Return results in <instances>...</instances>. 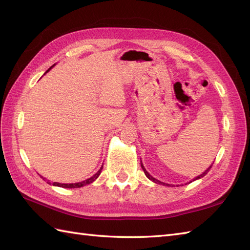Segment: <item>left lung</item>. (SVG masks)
I'll return each instance as SVG.
<instances>
[{
	"label": "left lung",
	"instance_id": "8db88e82",
	"mask_svg": "<svg viewBox=\"0 0 250 250\" xmlns=\"http://www.w3.org/2000/svg\"><path fill=\"white\" fill-rule=\"evenodd\" d=\"M211 166H213V165H211ZM211 166H210V167H209V168H208V170H206V171H204V172H203V173L201 174V175H199V176H197V177H196V178H194V179H193V181H194V180H197V179H199V178H201V177H203L204 175H207V174H208V171L210 170V168H211ZM142 168H143L144 172H145V174H146V176H147V177H148L149 179H151V180H152V181H154V183H155V184H160V185H163V183H162V181H158L157 179H155V178H153L152 176H151V175H150V174H149V173H148V172L146 171V169H145V168H144V166H143V165H142ZM191 183H192V181H191ZM164 185H166V184H164ZM166 186H168V187H169L170 185H166Z\"/></svg>",
	"mask_w": 250,
	"mask_h": 250
}]
</instances>
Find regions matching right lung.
Wrapping results in <instances>:
<instances>
[{"label":"right lung","mask_w":250,"mask_h":250,"mask_svg":"<svg viewBox=\"0 0 250 250\" xmlns=\"http://www.w3.org/2000/svg\"><path fill=\"white\" fill-rule=\"evenodd\" d=\"M52 66H54V64H53ZM51 66V67H52ZM50 67V69H51ZM50 69L47 71V72H49L50 71ZM101 170H102V167H101V169L98 171L94 176H92L90 178H88V179H86V180H83V181H81V183H77V184H59V183H53L52 185L53 186H57V187H62V188H81V187H83V186H85V185H89V184H92L93 181H95L97 178H98V176L100 175V173H101ZM44 179V178H43ZM48 184L49 185H51L50 183H49V180H48Z\"/></svg>","instance_id":"add662e5"}]
</instances>
